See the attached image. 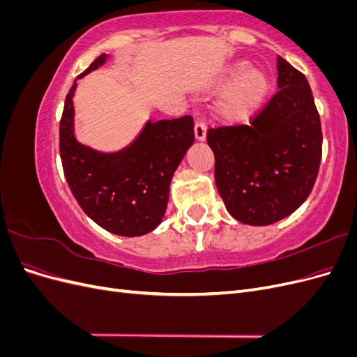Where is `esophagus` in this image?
I'll list each match as a JSON object with an SVG mask.
<instances>
[{"mask_svg":"<svg viewBox=\"0 0 357 357\" xmlns=\"http://www.w3.org/2000/svg\"><path fill=\"white\" fill-rule=\"evenodd\" d=\"M195 137L199 142H204L205 137H207V123L204 121H198L195 123Z\"/></svg>","mask_w":357,"mask_h":357,"instance_id":"1","label":"esophagus"}]
</instances>
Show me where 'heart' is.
<instances>
[{"label": "heart", "mask_w": 357, "mask_h": 357, "mask_svg": "<svg viewBox=\"0 0 357 357\" xmlns=\"http://www.w3.org/2000/svg\"><path fill=\"white\" fill-rule=\"evenodd\" d=\"M223 84H229L218 101V113L228 121H244L259 110L269 92L268 75L238 61L226 68Z\"/></svg>", "instance_id": "obj_1"}]
</instances>
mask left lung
<instances>
[{"mask_svg": "<svg viewBox=\"0 0 357 357\" xmlns=\"http://www.w3.org/2000/svg\"><path fill=\"white\" fill-rule=\"evenodd\" d=\"M278 92L248 125L207 131L214 180L232 218L265 226L287 218L314 186L321 125L307 77L278 56Z\"/></svg>", "mask_w": 357, "mask_h": 357, "instance_id": "1", "label": "left lung"}]
</instances>
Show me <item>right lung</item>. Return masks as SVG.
Masks as SVG:
<instances>
[{
	"label": "right lung",
	"mask_w": 357,
	"mask_h": 357,
	"mask_svg": "<svg viewBox=\"0 0 357 357\" xmlns=\"http://www.w3.org/2000/svg\"><path fill=\"white\" fill-rule=\"evenodd\" d=\"M102 53L77 79L105 62ZM67 93L59 122V153L63 174L83 211L105 231L139 236L164 218L169 183L192 146L193 117L147 122L135 142L116 153H101L74 137L73 96Z\"/></svg>",
	"instance_id": "add662e5"
}]
</instances>
